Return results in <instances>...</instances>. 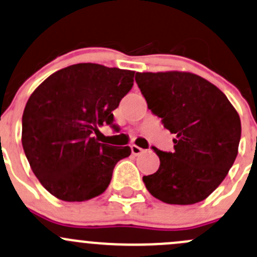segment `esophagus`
<instances>
[{"instance_id":"esophagus-1","label":"esophagus","mask_w":257,"mask_h":257,"mask_svg":"<svg viewBox=\"0 0 257 257\" xmlns=\"http://www.w3.org/2000/svg\"><path fill=\"white\" fill-rule=\"evenodd\" d=\"M131 149H132V154H133V155H136V156L143 153V149H142V148L138 147V145H132Z\"/></svg>"}]
</instances>
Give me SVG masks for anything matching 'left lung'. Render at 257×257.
Returning <instances> with one entry per match:
<instances>
[{
	"instance_id": "1",
	"label": "left lung",
	"mask_w": 257,
	"mask_h": 257,
	"mask_svg": "<svg viewBox=\"0 0 257 257\" xmlns=\"http://www.w3.org/2000/svg\"><path fill=\"white\" fill-rule=\"evenodd\" d=\"M148 108L172 134V153L153 147L160 159L143 177L155 198L169 204L206 199L228 175L237 155L241 123L217 86L191 72H137Z\"/></svg>"
}]
</instances>
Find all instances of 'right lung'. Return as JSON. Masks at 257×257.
Masks as SVG:
<instances>
[{
	"mask_svg": "<svg viewBox=\"0 0 257 257\" xmlns=\"http://www.w3.org/2000/svg\"><path fill=\"white\" fill-rule=\"evenodd\" d=\"M134 71L83 63L50 75L29 97L22 145L43 187L56 198L82 202L99 196L129 147L97 140L98 126L117 129L113 110L133 87Z\"/></svg>",
	"mask_w": 257,
	"mask_h": 257,
	"instance_id": "obj_1",
	"label": "right lung"
}]
</instances>
